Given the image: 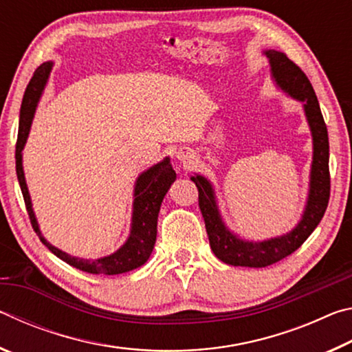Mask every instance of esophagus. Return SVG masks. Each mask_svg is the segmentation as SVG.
<instances>
[{
  "label": "esophagus",
  "instance_id": "obj_1",
  "mask_svg": "<svg viewBox=\"0 0 352 352\" xmlns=\"http://www.w3.org/2000/svg\"><path fill=\"white\" fill-rule=\"evenodd\" d=\"M178 158H180V160H186L188 155H178Z\"/></svg>",
  "mask_w": 352,
  "mask_h": 352
}]
</instances>
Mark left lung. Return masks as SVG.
I'll list each match as a JSON object with an SVG mask.
<instances>
[{
	"label": "left lung",
	"instance_id": "8db88e82",
	"mask_svg": "<svg viewBox=\"0 0 352 352\" xmlns=\"http://www.w3.org/2000/svg\"><path fill=\"white\" fill-rule=\"evenodd\" d=\"M272 73L278 85L290 96L305 102V111L314 138V162L311 172V192L301 222L289 234L264 242H247L230 233L219 216L211 184L204 177L190 178L199 189V206L205 220L208 239L217 258L230 265L267 267L284 259L300 248L323 219L331 195L329 140L317 94L311 80L300 67L279 51H267Z\"/></svg>",
	"mask_w": 352,
	"mask_h": 352
}]
</instances>
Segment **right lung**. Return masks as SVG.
<instances>
[{
	"label": "right lung",
	"instance_id": "add662e5",
	"mask_svg": "<svg viewBox=\"0 0 352 352\" xmlns=\"http://www.w3.org/2000/svg\"><path fill=\"white\" fill-rule=\"evenodd\" d=\"M50 62H46L35 69L31 82L25 91L21 102V111H20V126H19V138H16L15 146V168H16V177H19V183L21 188L23 199H25L26 211L29 214V220H31L32 228L40 241L50 248V252L54 253L57 258L67 262V264L76 267L82 272L93 273V275H119V273H126L136 269L144 264L151 256L155 239H157V220L160 206H162L163 197L170 188V183L175 180V170L172 169L169 163V158L163 160L162 163L155 164L153 168L146 170L141 174L138 180H136L135 186V201H133V217H132V231L127 242L118 250L116 253L105 258H100L96 261H88L80 258H73L67 253L60 252V250L52 247L47 243L43 236H41L37 220H35L31 197H29L28 186L25 182V174H23L21 166V151L25 147V142L28 140L29 129H31V122L34 118L35 107L40 99V94L43 91L45 83L47 80L51 71Z\"/></svg>",
	"mask_w": 352,
	"mask_h": 352
}]
</instances>
